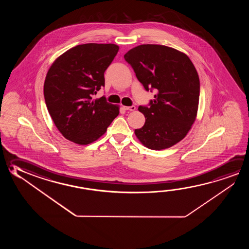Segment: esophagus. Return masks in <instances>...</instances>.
Wrapping results in <instances>:
<instances>
[{
  "label": "esophagus",
  "instance_id": "obj_1",
  "mask_svg": "<svg viewBox=\"0 0 249 249\" xmlns=\"http://www.w3.org/2000/svg\"><path fill=\"white\" fill-rule=\"evenodd\" d=\"M123 107H124V109H125V110H127V111H135V106Z\"/></svg>",
  "mask_w": 249,
  "mask_h": 249
}]
</instances>
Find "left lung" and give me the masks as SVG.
Listing matches in <instances>:
<instances>
[{
    "label": "left lung",
    "mask_w": 249,
    "mask_h": 249,
    "mask_svg": "<svg viewBox=\"0 0 249 249\" xmlns=\"http://www.w3.org/2000/svg\"><path fill=\"white\" fill-rule=\"evenodd\" d=\"M146 91L155 100L139 106L146 122L135 134L144 146L160 150L176 145L195 123L200 97V80L187 54L163 45L143 44L124 55Z\"/></svg>",
    "instance_id": "1"
}]
</instances>
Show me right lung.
Returning <instances> with one entry per match:
<instances>
[{
	"label": "right lung",
	"instance_id": "1",
	"mask_svg": "<svg viewBox=\"0 0 249 249\" xmlns=\"http://www.w3.org/2000/svg\"><path fill=\"white\" fill-rule=\"evenodd\" d=\"M115 44L73 47L54 61L44 82L49 114L66 139L87 145L100 138L119 114L106 97L93 100L105 86L104 72L118 53Z\"/></svg>",
	"mask_w": 249,
	"mask_h": 249
}]
</instances>
